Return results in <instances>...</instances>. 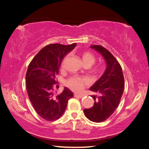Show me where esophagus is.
<instances>
[{"label": "esophagus", "instance_id": "1", "mask_svg": "<svg viewBox=\"0 0 149 149\" xmlns=\"http://www.w3.org/2000/svg\"><path fill=\"white\" fill-rule=\"evenodd\" d=\"M74 97H79V98H82L83 97V96L81 95V94H79L78 93H74Z\"/></svg>", "mask_w": 149, "mask_h": 149}]
</instances>
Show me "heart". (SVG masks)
I'll return each instance as SVG.
<instances>
[{"instance_id":"heart-1","label":"heart","mask_w":149,"mask_h":149,"mask_svg":"<svg viewBox=\"0 0 149 149\" xmlns=\"http://www.w3.org/2000/svg\"><path fill=\"white\" fill-rule=\"evenodd\" d=\"M81 58L83 64L85 66L90 67L92 66L96 61V58L93 53L89 52H84L81 54ZM61 66H63V63H62ZM87 83V81L85 78L79 77H72L67 80L66 83V85L74 91H79L81 90L84 85Z\"/></svg>"}]
</instances>
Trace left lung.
<instances>
[{"mask_svg": "<svg viewBox=\"0 0 149 149\" xmlns=\"http://www.w3.org/2000/svg\"><path fill=\"white\" fill-rule=\"evenodd\" d=\"M90 48L101 54L106 68L101 77L89 88L97 93L98 96H92L94 106L90 109H84V113L90 120L101 123L109 118L118 107L124 91V78L120 64L110 52L96 45Z\"/></svg>", "mask_w": 149, "mask_h": 149, "instance_id": "1", "label": "left lung"}]
</instances>
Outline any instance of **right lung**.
Instances as JSON below:
<instances>
[{"mask_svg": "<svg viewBox=\"0 0 149 149\" xmlns=\"http://www.w3.org/2000/svg\"><path fill=\"white\" fill-rule=\"evenodd\" d=\"M76 43L70 45L49 44L40 50L31 60L26 73V88L30 101L37 114L48 121L59 119L64 113L68 101L73 93L65 88L56 94L53 85L57 82L61 63L68 53L75 48Z\"/></svg>", "mask_w": 149, "mask_h": 149, "instance_id": "right-lung-1", "label": "right lung"}]
</instances>
